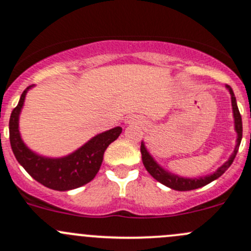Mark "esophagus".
Masks as SVG:
<instances>
[{
  "label": "esophagus",
  "instance_id": "34e87169",
  "mask_svg": "<svg viewBox=\"0 0 251 251\" xmlns=\"http://www.w3.org/2000/svg\"><path fill=\"white\" fill-rule=\"evenodd\" d=\"M133 121H137V120H136V119H133V118H127V119H126V123H127V124L133 123ZM137 123H140V121H137Z\"/></svg>",
  "mask_w": 251,
  "mask_h": 251
}]
</instances>
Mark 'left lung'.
Masks as SVG:
<instances>
[{
  "mask_svg": "<svg viewBox=\"0 0 251 251\" xmlns=\"http://www.w3.org/2000/svg\"><path fill=\"white\" fill-rule=\"evenodd\" d=\"M227 88L229 90V93H231L232 98V108H233V116H234V126L235 131H237V146H235L233 154L231 155V158L221 166V168L217 169L212 175H207L205 177H199V178H183V177H178L176 175H171L166 173L164 169H161L158 164L154 161V159L149 155V153L147 151L144 144H141V153H142V161H143V165L146 168V170L151 174V177L156 179L158 182L163 183L164 186L169 187V188L175 189V191H192V189L201 188V187L206 186L210 182L215 181L216 178H219L229 166L233 163L235 155L238 153V149H239L240 141H242L243 136V124H242V116H240L239 109H238L237 102H235L234 93L232 91V88L229 86H227Z\"/></svg>",
  "mask_w": 251,
  "mask_h": 251,
  "instance_id": "obj_1",
  "label": "left lung"
}]
</instances>
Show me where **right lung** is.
<instances>
[{
	"mask_svg": "<svg viewBox=\"0 0 251 251\" xmlns=\"http://www.w3.org/2000/svg\"><path fill=\"white\" fill-rule=\"evenodd\" d=\"M30 87L22 93L9 119V141L18 163L39 183L54 191H70L92 181L102 165L105 149L120 136L123 128L114 127L100 133L65 158L48 159L37 155L25 146L18 130L20 110Z\"/></svg>",
	"mask_w": 251,
	"mask_h": 251,
	"instance_id": "add662e5",
	"label": "right lung"
}]
</instances>
